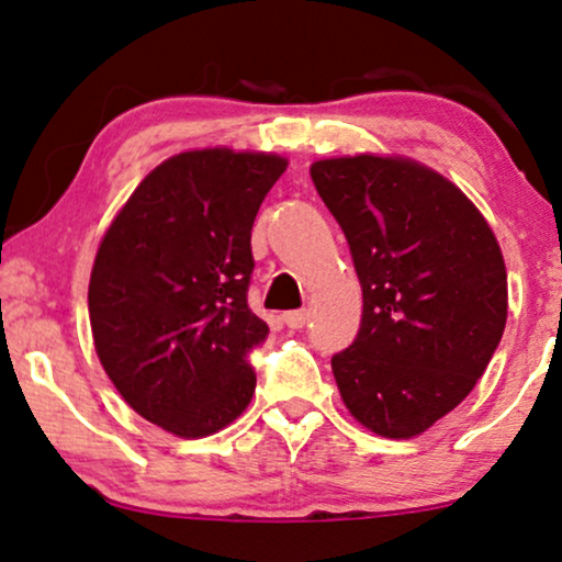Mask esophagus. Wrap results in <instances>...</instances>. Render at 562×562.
<instances>
[{
    "label": "esophagus",
    "mask_w": 562,
    "mask_h": 562,
    "mask_svg": "<svg viewBox=\"0 0 562 562\" xmlns=\"http://www.w3.org/2000/svg\"><path fill=\"white\" fill-rule=\"evenodd\" d=\"M283 322H286V325H289L291 329H299V327H304L306 322H310V312H306V310L283 312Z\"/></svg>",
    "instance_id": "esophagus-1"
}]
</instances>
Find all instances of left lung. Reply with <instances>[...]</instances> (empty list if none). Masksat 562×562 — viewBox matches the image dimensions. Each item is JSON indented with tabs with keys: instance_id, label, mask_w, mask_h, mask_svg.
Wrapping results in <instances>:
<instances>
[{
	"instance_id": "8db88e82",
	"label": "left lung",
	"mask_w": 562,
	"mask_h": 562,
	"mask_svg": "<svg viewBox=\"0 0 562 562\" xmlns=\"http://www.w3.org/2000/svg\"><path fill=\"white\" fill-rule=\"evenodd\" d=\"M314 187L350 245L363 319L333 356L360 425L409 440L471 394L506 325V268L488 222L409 158L317 160Z\"/></svg>"
}]
</instances>
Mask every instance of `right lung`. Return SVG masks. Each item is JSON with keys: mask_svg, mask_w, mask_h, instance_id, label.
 I'll list each match as a JSON object with an SVG mask.
<instances>
[{"mask_svg": "<svg viewBox=\"0 0 562 562\" xmlns=\"http://www.w3.org/2000/svg\"><path fill=\"white\" fill-rule=\"evenodd\" d=\"M286 158L187 150L145 176L89 281L97 356L122 398L179 437L235 422L256 391L268 325L248 306L250 229Z\"/></svg>", "mask_w": 562, "mask_h": 562, "instance_id": "1", "label": "right lung"}]
</instances>
